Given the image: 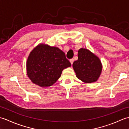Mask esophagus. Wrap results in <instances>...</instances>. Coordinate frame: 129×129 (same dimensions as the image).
<instances>
[{
	"mask_svg": "<svg viewBox=\"0 0 129 129\" xmlns=\"http://www.w3.org/2000/svg\"><path fill=\"white\" fill-rule=\"evenodd\" d=\"M70 63H71V64H73V62H74V59H70Z\"/></svg>",
	"mask_w": 129,
	"mask_h": 129,
	"instance_id": "1",
	"label": "esophagus"
}]
</instances>
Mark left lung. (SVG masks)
Masks as SVG:
<instances>
[{
    "label": "left lung",
    "mask_w": 129,
    "mask_h": 129,
    "mask_svg": "<svg viewBox=\"0 0 129 129\" xmlns=\"http://www.w3.org/2000/svg\"><path fill=\"white\" fill-rule=\"evenodd\" d=\"M78 59L73 64L76 76L85 83L96 82L99 78L103 69L100 59L89 49L80 48L78 50Z\"/></svg>",
    "instance_id": "1"
}]
</instances>
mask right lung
Returning a JSON list of instances; mask_svg holds the SVG:
<instances>
[{"label": "right lung", "mask_w": 129, "mask_h": 129, "mask_svg": "<svg viewBox=\"0 0 129 129\" xmlns=\"http://www.w3.org/2000/svg\"><path fill=\"white\" fill-rule=\"evenodd\" d=\"M71 66L65 53L59 48L40 43L30 53L26 69L32 83L46 87L56 83L62 70Z\"/></svg>", "instance_id": "obj_1"}]
</instances>
